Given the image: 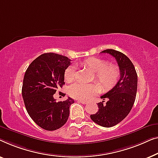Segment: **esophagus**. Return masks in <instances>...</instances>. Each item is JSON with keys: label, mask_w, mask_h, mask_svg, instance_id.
I'll use <instances>...</instances> for the list:
<instances>
[{"label": "esophagus", "mask_w": 158, "mask_h": 158, "mask_svg": "<svg viewBox=\"0 0 158 158\" xmlns=\"http://www.w3.org/2000/svg\"><path fill=\"white\" fill-rule=\"evenodd\" d=\"M78 102H80V103L83 104H86L88 103V102H87V101H85V100H81V99H80V100H78Z\"/></svg>", "instance_id": "obj_1"}]
</instances>
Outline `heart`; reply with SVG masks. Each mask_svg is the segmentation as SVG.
<instances>
[{"mask_svg": "<svg viewBox=\"0 0 158 158\" xmlns=\"http://www.w3.org/2000/svg\"><path fill=\"white\" fill-rule=\"evenodd\" d=\"M83 66L95 72V79L101 84L104 90H110L116 85L120 77L119 66L114 64H108L105 60L91 57L81 62ZM76 67L70 65L64 72V79L71 82L76 77ZM101 91V86L97 83L85 84L74 83L69 87V94L74 99L88 100Z\"/></svg>", "mask_w": 158, "mask_h": 158, "instance_id": "b5f03b06", "label": "heart"}]
</instances>
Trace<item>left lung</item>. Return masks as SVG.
Here are the masks:
<instances>
[{"mask_svg":"<svg viewBox=\"0 0 158 158\" xmlns=\"http://www.w3.org/2000/svg\"><path fill=\"white\" fill-rule=\"evenodd\" d=\"M115 58L120 70V79L110 91L101 97L103 100L97 104L99 110L90 115L93 122L104 127H111L123 121L132 110L136 98L137 75L130 59L123 53L114 49H106Z\"/></svg>","mask_w":158,"mask_h":158,"instance_id":"8db88e82","label":"left lung"}]
</instances>
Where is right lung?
<instances>
[{"mask_svg": "<svg viewBox=\"0 0 158 158\" xmlns=\"http://www.w3.org/2000/svg\"><path fill=\"white\" fill-rule=\"evenodd\" d=\"M71 64L68 57L46 53L34 60L24 75L22 97L34 123L46 130L59 129L66 123L69 107L74 102L70 97L56 102L54 94L64 84V72Z\"/></svg>", "mask_w": 158, "mask_h": 158, "instance_id": "1", "label": "right lung"}]
</instances>
